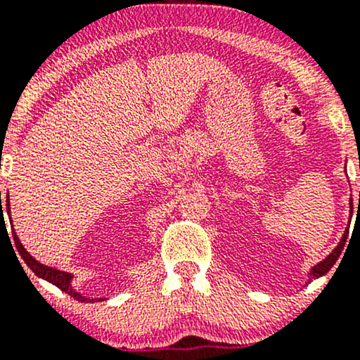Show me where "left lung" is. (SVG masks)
Instances as JSON below:
<instances>
[{
  "label": "left lung",
  "mask_w": 360,
  "mask_h": 360,
  "mask_svg": "<svg viewBox=\"0 0 360 360\" xmlns=\"http://www.w3.org/2000/svg\"><path fill=\"white\" fill-rule=\"evenodd\" d=\"M359 200H360V194H359ZM350 208H352V198H350ZM350 213H352V210H350ZM347 235H349V229H347V232L344 233V237H342L340 243H338V245L335 247V249H333L332 254H330L328 257L323 259V260H321L320 264H316V266L313 267L311 272H309V279H316V278H320V276L326 274V272H328L330 269H332L333 264L337 262L338 255H340V254H342V250H344L345 242H347Z\"/></svg>",
  "instance_id": "left-lung-1"
}]
</instances>
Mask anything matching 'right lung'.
Listing matches in <instances>:
<instances>
[{
  "label": "right lung",
  "mask_w": 360,
  "mask_h": 360,
  "mask_svg": "<svg viewBox=\"0 0 360 360\" xmlns=\"http://www.w3.org/2000/svg\"><path fill=\"white\" fill-rule=\"evenodd\" d=\"M0 203H1V193H0ZM6 212L10 213V203H8V200H6ZM1 220H3V214H1ZM10 221H11V220H10ZM11 233H13L15 245H16V249H18L20 255H22V259L25 260V264H27V266L30 267V269L34 271L35 274L39 276V278L49 281V283H52L53 286H57L59 289H62V291L68 292L69 296H72L74 300L81 301V303H88V301H101V298H100V300H89V298H86V296L79 295V292L74 291L72 286H71L72 276L69 274V272L57 271V269H53V267H49V266H44V264H40L39 260H35L34 257H32L30 254H28L27 250H25V247L22 245V243H20L18 237H16L15 230H13V232H11Z\"/></svg>",
  "instance_id": "1"
}]
</instances>
